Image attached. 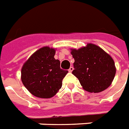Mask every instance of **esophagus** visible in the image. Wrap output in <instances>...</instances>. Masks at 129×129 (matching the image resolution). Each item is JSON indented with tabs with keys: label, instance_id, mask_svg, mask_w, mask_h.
Returning a JSON list of instances; mask_svg holds the SVG:
<instances>
[{
	"label": "esophagus",
	"instance_id": "esophagus-1",
	"mask_svg": "<svg viewBox=\"0 0 129 129\" xmlns=\"http://www.w3.org/2000/svg\"><path fill=\"white\" fill-rule=\"evenodd\" d=\"M73 69H73V67H71L70 68H69V72L71 73L73 71Z\"/></svg>",
	"mask_w": 129,
	"mask_h": 129
}]
</instances>
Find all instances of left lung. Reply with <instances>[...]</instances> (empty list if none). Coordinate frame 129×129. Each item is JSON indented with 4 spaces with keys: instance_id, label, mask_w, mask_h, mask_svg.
Instances as JSON below:
<instances>
[{
    "instance_id": "1",
    "label": "left lung",
    "mask_w": 129,
    "mask_h": 129,
    "mask_svg": "<svg viewBox=\"0 0 129 129\" xmlns=\"http://www.w3.org/2000/svg\"><path fill=\"white\" fill-rule=\"evenodd\" d=\"M75 60L72 73L79 79L83 89L98 93L112 84L116 68L112 56L93 43H87L78 50L71 48Z\"/></svg>"
}]
</instances>
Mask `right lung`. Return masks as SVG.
Listing matches in <instances>:
<instances>
[{
    "mask_svg": "<svg viewBox=\"0 0 129 129\" xmlns=\"http://www.w3.org/2000/svg\"><path fill=\"white\" fill-rule=\"evenodd\" d=\"M55 54V48L43 47L34 52L22 66V83L37 97H53L61 88L62 79L68 73L60 69V60L54 58Z\"/></svg>",
    "mask_w": 129,
    "mask_h": 129,
    "instance_id": "add662e5",
    "label": "right lung"
}]
</instances>
